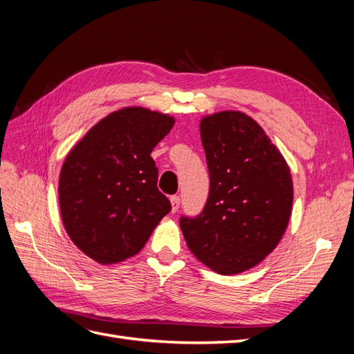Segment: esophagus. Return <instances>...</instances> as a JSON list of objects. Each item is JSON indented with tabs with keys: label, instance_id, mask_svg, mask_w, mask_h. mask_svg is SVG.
Masks as SVG:
<instances>
[{
	"label": "esophagus",
	"instance_id": "1",
	"mask_svg": "<svg viewBox=\"0 0 354 354\" xmlns=\"http://www.w3.org/2000/svg\"><path fill=\"white\" fill-rule=\"evenodd\" d=\"M169 201H171V211H173V214H176L177 209L180 208V198L177 196V194H174V196L169 198Z\"/></svg>",
	"mask_w": 354,
	"mask_h": 354
}]
</instances>
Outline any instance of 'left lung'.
Returning a JSON list of instances; mask_svg holds the SVG:
<instances>
[{
  "label": "left lung",
  "mask_w": 354,
  "mask_h": 354,
  "mask_svg": "<svg viewBox=\"0 0 354 354\" xmlns=\"http://www.w3.org/2000/svg\"><path fill=\"white\" fill-rule=\"evenodd\" d=\"M209 194L196 216H180L192 253L223 275L258 265L281 240L293 206L290 168L262 127L223 111L201 121Z\"/></svg>",
  "instance_id": "8db88e82"
}]
</instances>
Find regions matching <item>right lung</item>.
<instances>
[{"instance_id": "right-lung-1", "label": "right lung", "mask_w": 354, "mask_h": 354, "mask_svg": "<svg viewBox=\"0 0 354 354\" xmlns=\"http://www.w3.org/2000/svg\"><path fill=\"white\" fill-rule=\"evenodd\" d=\"M174 118L131 106L93 126L61 168V218L73 243L108 265L136 254L158 223L171 211L158 189L151 152Z\"/></svg>"}]
</instances>
